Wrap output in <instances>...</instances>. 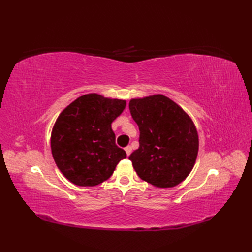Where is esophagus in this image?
<instances>
[{"label":"esophagus","instance_id":"obj_1","mask_svg":"<svg viewBox=\"0 0 252 252\" xmlns=\"http://www.w3.org/2000/svg\"><path fill=\"white\" fill-rule=\"evenodd\" d=\"M125 151H126L127 156H130V154H131V152H132V148H131V146H126V147L125 148Z\"/></svg>","mask_w":252,"mask_h":252}]
</instances>
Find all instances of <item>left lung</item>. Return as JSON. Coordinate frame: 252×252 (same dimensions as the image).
Wrapping results in <instances>:
<instances>
[{"instance_id":"8db88e82","label":"left lung","mask_w":252,"mask_h":252,"mask_svg":"<svg viewBox=\"0 0 252 252\" xmlns=\"http://www.w3.org/2000/svg\"><path fill=\"white\" fill-rule=\"evenodd\" d=\"M129 108L140 129V147L129 157L137 175L159 189L180 184L194 168L199 148L191 118L162 94L132 98Z\"/></svg>"}]
</instances>
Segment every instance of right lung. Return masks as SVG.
<instances>
[{
    "label": "right lung",
    "instance_id": "obj_1",
    "mask_svg": "<svg viewBox=\"0 0 252 252\" xmlns=\"http://www.w3.org/2000/svg\"><path fill=\"white\" fill-rule=\"evenodd\" d=\"M125 99L90 93L80 96L58 116L51 134L57 168L78 186H95L108 180L126 158L116 145L111 123L125 110Z\"/></svg>",
    "mask_w": 252,
    "mask_h": 252
}]
</instances>
